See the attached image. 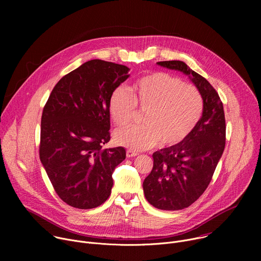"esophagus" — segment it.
<instances>
[{"instance_id":"esophagus-1","label":"esophagus","mask_w":261,"mask_h":261,"mask_svg":"<svg viewBox=\"0 0 261 261\" xmlns=\"http://www.w3.org/2000/svg\"><path fill=\"white\" fill-rule=\"evenodd\" d=\"M126 155H127V157H128V158H131V157H135V156H137L138 154H137L136 152H134V151H131V150H127V152H126Z\"/></svg>"}]
</instances>
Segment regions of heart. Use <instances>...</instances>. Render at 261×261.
Returning a JSON list of instances; mask_svg holds the SVG:
<instances>
[{
	"label": "heart",
	"mask_w": 261,
	"mask_h": 261,
	"mask_svg": "<svg viewBox=\"0 0 261 261\" xmlns=\"http://www.w3.org/2000/svg\"><path fill=\"white\" fill-rule=\"evenodd\" d=\"M130 90L132 96L125 88H116L108 101L110 119L118 127L132 122L136 107L144 111L143 125L115 132V141L130 150H147L159 141L164 146L179 144L201 119L203 100L199 91L171 74L150 73Z\"/></svg>",
	"instance_id": "heart-1"
}]
</instances>
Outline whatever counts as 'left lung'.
<instances>
[{
    "instance_id": "1",
    "label": "left lung",
    "mask_w": 261,
    "mask_h": 261,
    "mask_svg": "<svg viewBox=\"0 0 261 261\" xmlns=\"http://www.w3.org/2000/svg\"><path fill=\"white\" fill-rule=\"evenodd\" d=\"M157 65L187 75L203 100L202 116L193 132L181 143L153 154V169L142 184L153 206L178 211L191 205L207 188L225 147V117L216 90L187 64L164 61Z\"/></svg>"
}]
</instances>
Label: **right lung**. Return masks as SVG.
<instances>
[{
    "mask_svg": "<svg viewBox=\"0 0 261 261\" xmlns=\"http://www.w3.org/2000/svg\"><path fill=\"white\" fill-rule=\"evenodd\" d=\"M129 68L91 60L62 77L42 113L40 160L60 198L90 210L111 193L115 168L125 160L123 146L110 140L108 101L129 76Z\"/></svg>",
    "mask_w": 261,
    "mask_h": 261,
    "instance_id": "right-lung-1",
    "label": "right lung"
}]
</instances>
